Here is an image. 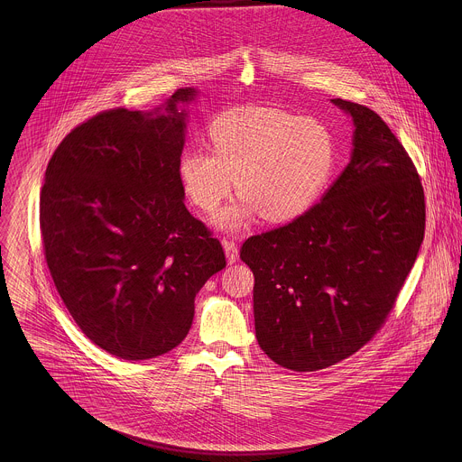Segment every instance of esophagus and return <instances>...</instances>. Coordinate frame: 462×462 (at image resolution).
<instances>
[{"instance_id":"1","label":"esophagus","mask_w":462,"mask_h":462,"mask_svg":"<svg viewBox=\"0 0 462 462\" xmlns=\"http://www.w3.org/2000/svg\"><path fill=\"white\" fill-rule=\"evenodd\" d=\"M222 245H224L227 262H229V263H236V260H238V245H236L233 240H224Z\"/></svg>"}]
</instances>
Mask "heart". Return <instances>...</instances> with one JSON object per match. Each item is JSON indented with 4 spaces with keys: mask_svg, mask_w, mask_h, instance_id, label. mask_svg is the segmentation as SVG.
Returning <instances> with one entry per match:
<instances>
[{
    "mask_svg": "<svg viewBox=\"0 0 462 462\" xmlns=\"http://www.w3.org/2000/svg\"><path fill=\"white\" fill-rule=\"evenodd\" d=\"M211 149H189L178 174L189 199L206 213L218 209L236 187L240 202L226 208L217 224L236 231L262 211L284 222L302 215L322 196L336 167V138L313 117L275 108H238L209 125Z\"/></svg>",
    "mask_w": 462,
    "mask_h": 462,
    "instance_id": "1",
    "label": "heart"
}]
</instances>
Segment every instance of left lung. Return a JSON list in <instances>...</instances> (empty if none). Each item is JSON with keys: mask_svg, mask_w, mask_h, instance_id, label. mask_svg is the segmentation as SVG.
<instances>
[{"mask_svg": "<svg viewBox=\"0 0 462 462\" xmlns=\"http://www.w3.org/2000/svg\"><path fill=\"white\" fill-rule=\"evenodd\" d=\"M354 121L350 163L319 204L245 240L254 324L264 354L317 372L356 354L381 329L425 233L418 171L370 108L330 99Z\"/></svg>", "mask_w": 462, "mask_h": 462, "instance_id": "left-lung-1", "label": "left lung"}]
</instances>
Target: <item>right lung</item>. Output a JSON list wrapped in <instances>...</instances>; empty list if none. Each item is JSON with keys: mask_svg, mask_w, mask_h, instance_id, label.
I'll return each instance as SVG.
<instances>
[{"mask_svg": "<svg viewBox=\"0 0 462 462\" xmlns=\"http://www.w3.org/2000/svg\"><path fill=\"white\" fill-rule=\"evenodd\" d=\"M196 88L160 108H114L76 126L41 192L44 256L67 311L108 354L140 361L178 346L222 245L190 215L178 165Z\"/></svg>", "mask_w": 462, "mask_h": 462, "instance_id": "right-lung-1", "label": "right lung"}]
</instances>
